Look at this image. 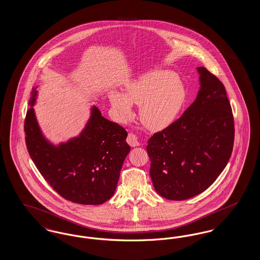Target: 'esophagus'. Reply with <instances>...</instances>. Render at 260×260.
Returning a JSON list of instances; mask_svg holds the SVG:
<instances>
[{
	"label": "esophagus",
	"mask_w": 260,
	"mask_h": 260,
	"mask_svg": "<svg viewBox=\"0 0 260 260\" xmlns=\"http://www.w3.org/2000/svg\"><path fill=\"white\" fill-rule=\"evenodd\" d=\"M126 142L132 146V147H136L139 145V142H138V139H137V136L136 135H133V134H129L127 137H126Z\"/></svg>",
	"instance_id": "1"
}]
</instances>
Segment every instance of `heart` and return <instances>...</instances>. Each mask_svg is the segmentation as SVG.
Instances as JSON below:
<instances>
[{
  "label": "heart",
  "instance_id": "1",
  "mask_svg": "<svg viewBox=\"0 0 260 260\" xmlns=\"http://www.w3.org/2000/svg\"><path fill=\"white\" fill-rule=\"evenodd\" d=\"M112 108L118 119L133 115V104L139 106L141 123L151 131H161L173 124L186 99L185 88L170 71L145 73L128 84L124 94L110 93Z\"/></svg>",
  "mask_w": 260,
  "mask_h": 260
}]
</instances>
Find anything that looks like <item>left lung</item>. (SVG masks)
<instances>
[{"label":"left lung","mask_w":260,"mask_h":260,"mask_svg":"<svg viewBox=\"0 0 260 260\" xmlns=\"http://www.w3.org/2000/svg\"><path fill=\"white\" fill-rule=\"evenodd\" d=\"M196 100L173 124L150 137V176L156 192L182 201L207 190L222 173L234 145V118L226 89L205 67L197 68Z\"/></svg>","instance_id":"obj_1"}]
</instances>
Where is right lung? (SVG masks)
Listing matches in <instances>:
<instances>
[{
  "mask_svg": "<svg viewBox=\"0 0 260 260\" xmlns=\"http://www.w3.org/2000/svg\"><path fill=\"white\" fill-rule=\"evenodd\" d=\"M32 89L24 122L25 142L38 171L62 198L101 205L111 198L131 147L123 126L105 119L96 106L80 136L55 146L43 136L34 112Z\"/></svg>",
  "mask_w": 260,
  "mask_h": 260,
  "instance_id": "1",
  "label": "right lung"
}]
</instances>
